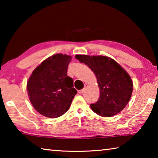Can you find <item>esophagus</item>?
Segmentation results:
<instances>
[{"mask_svg":"<svg viewBox=\"0 0 158 158\" xmlns=\"http://www.w3.org/2000/svg\"><path fill=\"white\" fill-rule=\"evenodd\" d=\"M86 87H87V85H85L84 89H81V90H79V93H84V92L85 91V89H86Z\"/></svg>","mask_w":158,"mask_h":158,"instance_id":"1","label":"esophagus"}]
</instances>
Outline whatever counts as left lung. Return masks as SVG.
Segmentation results:
<instances>
[{
    "label": "left lung",
    "instance_id": "8db88e82",
    "mask_svg": "<svg viewBox=\"0 0 158 158\" xmlns=\"http://www.w3.org/2000/svg\"><path fill=\"white\" fill-rule=\"evenodd\" d=\"M75 58L89 66L97 78L100 98L90 105L92 110L103 117L121 112L129 102L133 90L129 74L116 60L105 56L76 55Z\"/></svg>",
    "mask_w": 158,
    "mask_h": 158
}]
</instances>
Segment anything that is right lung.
Returning <instances> with one entry per match:
<instances>
[{"mask_svg": "<svg viewBox=\"0 0 158 158\" xmlns=\"http://www.w3.org/2000/svg\"><path fill=\"white\" fill-rule=\"evenodd\" d=\"M72 56L57 53L34 69L27 82V91L34 109L48 118H58L68 111L77 91L68 76Z\"/></svg>", "mask_w": 158, "mask_h": 158, "instance_id": "1", "label": "right lung"}]
</instances>
